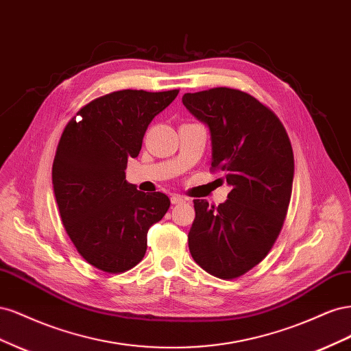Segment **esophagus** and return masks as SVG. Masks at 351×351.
<instances>
[{"instance_id":"esophagus-1","label":"esophagus","mask_w":351,"mask_h":351,"mask_svg":"<svg viewBox=\"0 0 351 351\" xmlns=\"http://www.w3.org/2000/svg\"><path fill=\"white\" fill-rule=\"evenodd\" d=\"M184 202H186V197H183V196H180V195H173V196H171V204H173V205L184 204Z\"/></svg>"}]
</instances>
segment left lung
Segmentation results:
<instances>
[{
    "label": "left lung",
    "instance_id": "1",
    "mask_svg": "<svg viewBox=\"0 0 351 351\" xmlns=\"http://www.w3.org/2000/svg\"><path fill=\"white\" fill-rule=\"evenodd\" d=\"M184 107L208 124L212 171H224V204L195 199L189 249L202 269L221 280L249 272L272 249L289 209L294 156L282 123L252 95L231 88L184 93Z\"/></svg>",
    "mask_w": 351,
    "mask_h": 351
}]
</instances>
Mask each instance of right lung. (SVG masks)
Masks as SVG:
<instances>
[{"label": "right lung", "instance_id": "right-lung-1", "mask_svg": "<svg viewBox=\"0 0 351 351\" xmlns=\"http://www.w3.org/2000/svg\"><path fill=\"white\" fill-rule=\"evenodd\" d=\"M178 89H124L104 95L79 110L62 132L52 164V184L61 221L80 256L107 274L139 263L147 230L169 208L167 195H146L127 183V159L142 149L154 117Z\"/></svg>", "mask_w": 351, "mask_h": 351}]
</instances>
